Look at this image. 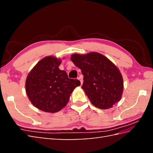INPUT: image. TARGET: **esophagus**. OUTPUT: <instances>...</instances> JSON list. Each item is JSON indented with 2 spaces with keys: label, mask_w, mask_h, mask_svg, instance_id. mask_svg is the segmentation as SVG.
I'll use <instances>...</instances> for the list:
<instances>
[{
  "label": "esophagus",
  "mask_w": 153,
  "mask_h": 153,
  "mask_svg": "<svg viewBox=\"0 0 153 153\" xmlns=\"http://www.w3.org/2000/svg\"><path fill=\"white\" fill-rule=\"evenodd\" d=\"M77 79H78L80 81L81 85H82V84L83 83V77H81V76H79V77L78 78H77Z\"/></svg>",
  "instance_id": "1"
}]
</instances>
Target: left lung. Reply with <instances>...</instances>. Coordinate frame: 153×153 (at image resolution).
Segmentation results:
<instances>
[{"label": "left lung", "mask_w": 153, "mask_h": 153, "mask_svg": "<svg viewBox=\"0 0 153 153\" xmlns=\"http://www.w3.org/2000/svg\"><path fill=\"white\" fill-rule=\"evenodd\" d=\"M71 60L82 70V88L94 106L108 109L120 101L123 89L122 76L108 58L92 52L83 55L74 54Z\"/></svg>", "instance_id": "1"}]
</instances>
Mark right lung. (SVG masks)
<instances>
[{"label":"right lung","mask_w":153,"mask_h":153,"mask_svg":"<svg viewBox=\"0 0 153 153\" xmlns=\"http://www.w3.org/2000/svg\"><path fill=\"white\" fill-rule=\"evenodd\" d=\"M61 60L46 56L35 65L25 81L27 95L33 106L42 111L57 112L66 106L71 93L80 82L68 78L58 66Z\"/></svg>","instance_id":"1"}]
</instances>
